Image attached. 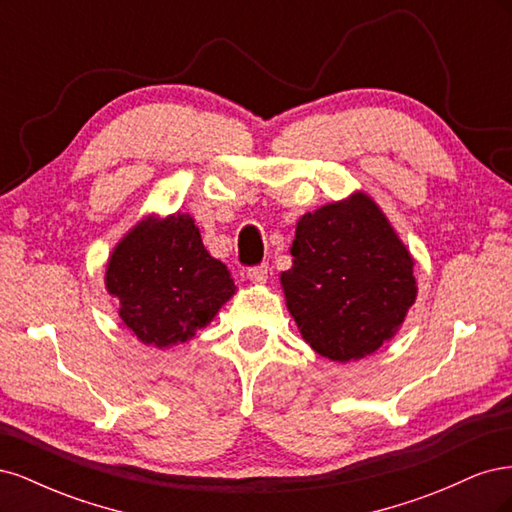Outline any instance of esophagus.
Masks as SVG:
<instances>
[{
  "instance_id": "esophagus-1",
  "label": "esophagus",
  "mask_w": 512,
  "mask_h": 512,
  "mask_svg": "<svg viewBox=\"0 0 512 512\" xmlns=\"http://www.w3.org/2000/svg\"><path fill=\"white\" fill-rule=\"evenodd\" d=\"M267 277H269V265H258L247 271V280L252 284H265Z\"/></svg>"
}]
</instances>
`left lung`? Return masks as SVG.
Listing matches in <instances>:
<instances>
[{
	"instance_id": "left-lung-1",
	"label": "left lung",
	"mask_w": 512,
	"mask_h": 512,
	"mask_svg": "<svg viewBox=\"0 0 512 512\" xmlns=\"http://www.w3.org/2000/svg\"><path fill=\"white\" fill-rule=\"evenodd\" d=\"M280 275L305 342L337 363L374 354L416 299L414 258L374 198L354 192L297 222Z\"/></svg>"
}]
</instances>
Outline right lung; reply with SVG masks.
Wrapping results in <instances>:
<instances>
[{"label": "right lung", "instance_id": "1", "mask_svg": "<svg viewBox=\"0 0 512 512\" xmlns=\"http://www.w3.org/2000/svg\"><path fill=\"white\" fill-rule=\"evenodd\" d=\"M104 284L132 335L160 350L192 339L237 290L188 213L138 222L115 245Z\"/></svg>", "mask_w": 512, "mask_h": 512}]
</instances>
